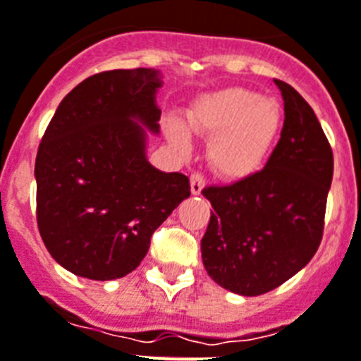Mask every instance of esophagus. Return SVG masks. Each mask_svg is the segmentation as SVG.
Here are the masks:
<instances>
[{
  "mask_svg": "<svg viewBox=\"0 0 361 361\" xmlns=\"http://www.w3.org/2000/svg\"><path fill=\"white\" fill-rule=\"evenodd\" d=\"M205 185V178L204 174H200V172H195V174H190V192L195 196H198L202 192Z\"/></svg>",
  "mask_w": 361,
  "mask_h": 361,
  "instance_id": "obj_1",
  "label": "esophagus"
}]
</instances>
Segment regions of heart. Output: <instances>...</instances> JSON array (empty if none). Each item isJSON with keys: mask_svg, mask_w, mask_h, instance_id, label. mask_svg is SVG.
<instances>
[{"mask_svg": "<svg viewBox=\"0 0 361 361\" xmlns=\"http://www.w3.org/2000/svg\"><path fill=\"white\" fill-rule=\"evenodd\" d=\"M196 134L211 139L209 159L229 180H244L264 165L283 128V108L271 97L246 87H226L202 97L187 114ZM172 143L187 150L189 135L181 124H166Z\"/></svg>", "mask_w": 361, "mask_h": 361, "instance_id": "obj_1", "label": "heart"}]
</instances>
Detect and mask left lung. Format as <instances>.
<instances>
[{
	"label": "left lung",
	"mask_w": 361,
	"mask_h": 361,
	"mask_svg": "<svg viewBox=\"0 0 361 361\" xmlns=\"http://www.w3.org/2000/svg\"><path fill=\"white\" fill-rule=\"evenodd\" d=\"M281 139L262 171L231 185L205 187L211 220L202 238L209 277L238 295H262L316 255L325 227L334 157L319 121L290 84Z\"/></svg>",
	"instance_id": "left-lung-1"
}]
</instances>
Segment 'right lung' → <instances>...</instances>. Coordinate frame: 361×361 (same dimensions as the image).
Wrapping results in <instances>:
<instances>
[{"mask_svg": "<svg viewBox=\"0 0 361 361\" xmlns=\"http://www.w3.org/2000/svg\"><path fill=\"white\" fill-rule=\"evenodd\" d=\"M157 69L97 73L63 97L36 154V222L60 266L111 281L134 271L150 238L190 196L189 178L147 159L157 134Z\"/></svg>", "mask_w": 361, "mask_h": 361, "instance_id": "right-lung-1", "label": "right lung"}]
</instances>
